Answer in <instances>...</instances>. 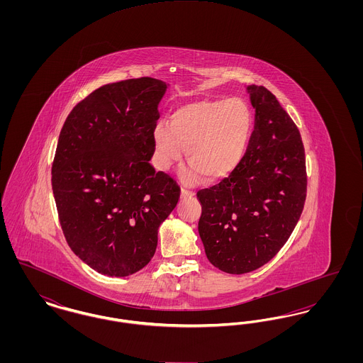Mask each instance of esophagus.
<instances>
[{
  "label": "esophagus",
  "mask_w": 363,
  "mask_h": 363,
  "mask_svg": "<svg viewBox=\"0 0 363 363\" xmlns=\"http://www.w3.org/2000/svg\"><path fill=\"white\" fill-rule=\"evenodd\" d=\"M196 193H194V190L188 189V188H182L181 189V197H193Z\"/></svg>",
  "instance_id": "34e87169"
}]
</instances>
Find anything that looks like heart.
<instances>
[{
    "label": "heart",
    "mask_w": 363,
    "mask_h": 363,
    "mask_svg": "<svg viewBox=\"0 0 363 363\" xmlns=\"http://www.w3.org/2000/svg\"><path fill=\"white\" fill-rule=\"evenodd\" d=\"M252 125V111L240 98L182 104L169 125L162 122L154 129L156 164L169 170L186 148L191 166L185 179L193 181L201 173L208 179L225 178L241 163Z\"/></svg>",
    "instance_id": "obj_1"
}]
</instances>
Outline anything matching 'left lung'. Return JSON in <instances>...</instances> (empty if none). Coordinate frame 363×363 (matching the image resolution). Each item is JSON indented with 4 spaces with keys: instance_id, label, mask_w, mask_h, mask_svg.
Returning a JSON list of instances; mask_svg holds the SVG:
<instances>
[{
    "instance_id": "obj_1",
    "label": "left lung",
    "mask_w": 363,
    "mask_h": 363,
    "mask_svg": "<svg viewBox=\"0 0 363 363\" xmlns=\"http://www.w3.org/2000/svg\"><path fill=\"white\" fill-rule=\"evenodd\" d=\"M247 91L256 118L246 154L218 185L197 191L206 255L231 275L252 272L277 256L301 218L308 186L296 125L265 86Z\"/></svg>"
}]
</instances>
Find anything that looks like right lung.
Masks as SVG:
<instances>
[{"label":"right lung","mask_w":363,"mask_h":363,"mask_svg":"<svg viewBox=\"0 0 363 363\" xmlns=\"http://www.w3.org/2000/svg\"><path fill=\"white\" fill-rule=\"evenodd\" d=\"M166 89L152 77L99 86L61 129L52 167L60 225L73 253L102 275L144 268L179 200L175 179L150 163Z\"/></svg>","instance_id":"add662e5"}]
</instances>
